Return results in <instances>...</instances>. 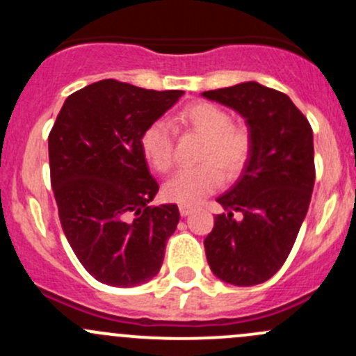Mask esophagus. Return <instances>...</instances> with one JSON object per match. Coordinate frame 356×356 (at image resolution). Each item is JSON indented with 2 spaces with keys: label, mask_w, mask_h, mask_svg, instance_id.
<instances>
[{
  "label": "esophagus",
  "mask_w": 356,
  "mask_h": 356,
  "mask_svg": "<svg viewBox=\"0 0 356 356\" xmlns=\"http://www.w3.org/2000/svg\"><path fill=\"white\" fill-rule=\"evenodd\" d=\"M179 211H181L182 217H188V215H191L193 208H191V207H184V204H181V207H179Z\"/></svg>",
  "instance_id": "esophagus-1"
}]
</instances>
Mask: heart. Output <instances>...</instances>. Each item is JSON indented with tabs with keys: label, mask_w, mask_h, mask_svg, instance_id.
<instances>
[{
	"label": "heart",
	"mask_w": 356,
	"mask_h": 356,
	"mask_svg": "<svg viewBox=\"0 0 356 356\" xmlns=\"http://www.w3.org/2000/svg\"><path fill=\"white\" fill-rule=\"evenodd\" d=\"M172 125L203 138L196 156L200 165L177 172L163 186V196L172 203L195 207L220 186L222 175L225 181L239 177L253 155L251 129L232 122L227 110L211 102L189 103ZM141 149L148 163L165 174L174 167L175 131L165 120L153 122L143 132Z\"/></svg>",
	"instance_id": "b5f03b06"
}]
</instances>
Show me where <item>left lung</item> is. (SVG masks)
<instances>
[{
    "instance_id": "obj_1",
    "label": "left lung",
    "mask_w": 356,
    "mask_h": 356,
    "mask_svg": "<svg viewBox=\"0 0 356 356\" xmlns=\"http://www.w3.org/2000/svg\"><path fill=\"white\" fill-rule=\"evenodd\" d=\"M203 96L239 111L253 132V155L241 177L217 198L227 213L215 217L204 238L208 265L229 284H261L284 265L310 207L314 132L284 92L258 82Z\"/></svg>"
}]
</instances>
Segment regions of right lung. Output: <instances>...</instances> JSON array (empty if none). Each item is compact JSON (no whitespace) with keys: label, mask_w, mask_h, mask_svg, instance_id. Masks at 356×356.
I'll return each instance as SVG.
<instances>
[{"label":"right lung","mask_w":356,"mask_h":356,"mask_svg":"<svg viewBox=\"0 0 356 356\" xmlns=\"http://www.w3.org/2000/svg\"><path fill=\"white\" fill-rule=\"evenodd\" d=\"M182 95L105 79L68 96L53 124L49 177L60 224L103 284L132 288L160 272L181 215L177 204H149L158 182L141 136Z\"/></svg>","instance_id":"1"}]
</instances>
